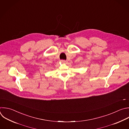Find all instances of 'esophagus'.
<instances>
[{
  "label": "esophagus",
  "mask_w": 129,
  "mask_h": 129,
  "mask_svg": "<svg viewBox=\"0 0 129 129\" xmlns=\"http://www.w3.org/2000/svg\"><path fill=\"white\" fill-rule=\"evenodd\" d=\"M61 62L62 63H65V60H61Z\"/></svg>",
  "instance_id": "1"
}]
</instances>
